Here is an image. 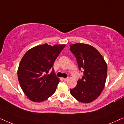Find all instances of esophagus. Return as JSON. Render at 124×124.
I'll list each match as a JSON object with an SVG mask.
<instances>
[{"instance_id": "34e87169", "label": "esophagus", "mask_w": 124, "mask_h": 124, "mask_svg": "<svg viewBox=\"0 0 124 124\" xmlns=\"http://www.w3.org/2000/svg\"><path fill=\"white\" fill-rule=\"evenodd\" d=\"M62 79H63V81H66L68 80V78H62Z\"/></svg>"}]
</instances>
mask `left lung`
<instances>
[{
  "mask_svg": "<svg viewBox=\"0 0 124 124\" xmlns=\"http://www.w3.org/2000/svg\"><path fill=\"white\" fill-rule=\"evenodd\" d=\"M70 50L75 56L80 70L84 75L71 89L73 97L80 102L89 103L95 100L105 86L107 65L103 57L94 47L83 43L70 45Z\"/></svg>",
  "mask_w": 124,
  "mask_h": 124,
  "instance_id": "8db88e82",
  "label": "left lung"
}]
</instances>
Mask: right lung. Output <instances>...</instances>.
<instances>
[{
    "mask_svg": "<svg viewBox=\"0 0 124 124\" xmlns=\"http://www.w3.org/2000/svg\"><path fill=\"white\" fill-rule=\"evenodd\" d=\"M65 46L44 44L33 47L24 54L17 75L21 88L30 100L41 102L54 93L60 80L54 72L53 63Z\"/></svg>",
    "mask_w": 124,
    "mask_h": 124,
    "instance_id": "1",
    "label": "right lung"
}]
</instances>
